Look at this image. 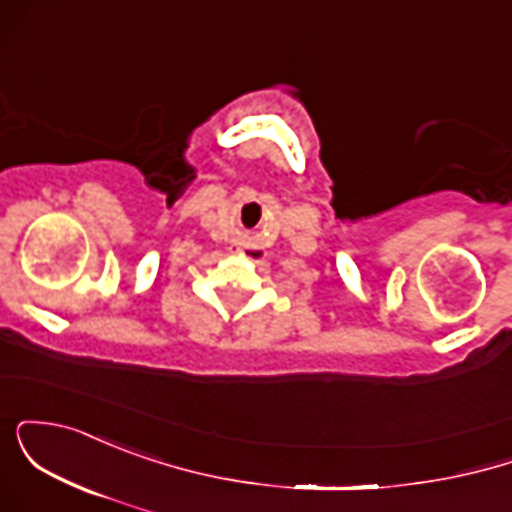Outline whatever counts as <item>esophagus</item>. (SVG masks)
<instances>
[{"mask_svg":"<svg viewBox=\"0 0 512 512\" xmlns=\"http://www.w3.org/2000/svg\"><path fill=\"white\" fill-rule=\"evenodd\" d=\"M243 255H245V252H243ZM250 255H252V257H262V252L255 250V252H250Z\"/></svg>","mask_w":512,"mask_h":512,"instance_id":"1","label":"esophagus"}]
</instances>
